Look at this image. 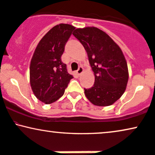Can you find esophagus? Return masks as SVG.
I'll use <instances>...</instances> for the list:
<instances>
[{
    "label": "esophagus",
    "mask_w": 155,
    "mask_h": 155,
    "mask_svg": "<svg viewBox=\"0 0 155 155\" xmlns=\"http://www.w3.org/2000/svg\"><path fill=\"white\" fill-rule=\"evenodd\" d=\"M83 68L82 67V66H80V67H79V68H78V70L77 71H76V73L78 74V75H80V74H82V72H83Z\"/></svg>",
    "instance_id": "1"
}]
</instances>
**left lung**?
Returning <instances> with one entry per match:
<instances>
[{
  "label": "left lung",
  "mask_w": 155,
  "mask_h": 155,
  "mask_svg": "<svg viewBox=\"0 0 155 155\" xmlns=\"http://www.w3.org/2000/svg\"><path fill=\"white\" fill-rule=\"evenodd\" d=\"M73 34L85 48L95 75L93 86L85 89L86 97L95 105H111L123 95L129 78L122 50L97 28H77Z\"/></svg>",
  "instance_id": "obj_1"
}]
</instances>
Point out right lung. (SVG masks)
I'll list each match as a JSON object with an SVG mask.
<instances>
[{"mask_svg":"<svg viewBox=\"0 0 155 155\" xmlns=\"http://www.w3.org/2000/svg\"><path fill=\"white\" fill-rule=\"evenodd\" d=\"M75 28L61 23L54 26L40 41L30 65V82L34 95L45 104L63 95L73 75L61 60L65 45Z\"/></svg>","mask_w":155,"mask_h":155,"instance_id":"1","label":"right lung"}]
</instances>
